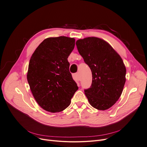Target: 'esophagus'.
<instances>
[{
  "mask_svg": "<svg viewBox=\"0 0 147 147\" xmlns=\"http://www.w3.org/2000/svg\"><path fill=\"white\" fill-rule=\"evenodd\" d=\"M73 78L74 80L76 82H79L80 81V77H79V74L78 73H74L73 74Z\"/></svg>",
  "mask_w": 147,
  "mask_h": 147,
  "instance_id": "esophagus-1",
  "label": "esophagus"
}]
</instances>
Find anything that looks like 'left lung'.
I'll list each match as a JSON object with an SVG mask.
<instances>
[{"label":"left lung","instance_id":"obj_1","mask_svg":"<svg viewBox=\"0 0 147 147\" xmlns=\"http://www.w3.org/2000/svg\"><path fill=\"white\" fill-rule=\"evenodd\" d=\"M76 46L92 73V83L85 94L91 106L107 110L121 96L125 83L126 68L121 57L104 40L90 37L79 39Z\"/></svg>","mask_w":147,"mask_h":147}]
</instances>
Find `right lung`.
Returning a JSON list of instances; mask_svg holds the SVG:
<instances>
[{
    "label": "right lung",
    "mask_w": 147,
    "mask_h": 147,
    "mask_svg": "<svg viewBox=\"0 0 147 147\" xmlns=\"http://www.w3.org/2000/svg\"><path fill=\"white\" fill-rule=\"evenodd\" d=\"M74 46V38L49 37L39 45L30 58L28 82L34 99L47 111L65 110L78 90L67 60Z\"/></svg>",
    "instance_id": "right-lung-1"
}]
</instances>
